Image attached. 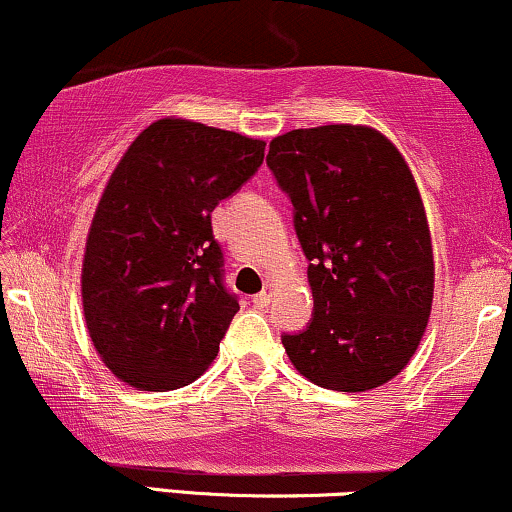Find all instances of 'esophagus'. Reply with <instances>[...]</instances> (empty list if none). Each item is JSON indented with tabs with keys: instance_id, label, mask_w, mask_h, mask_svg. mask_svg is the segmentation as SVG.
<instances>
[{
	"instance_id": "obj_1",
	"label": "esophagus",
	"mask_w": 512,
	"mask_h": 512,
	"mask_svg": "<svg viewBox=\"0 0 512 512\" xmlns=\"http://www.w3.org/2000/svg\"><path fill=\"white\" fill-rule=\"evenodd\" d=\"M271 293H274V286H271V283H267V286H264L262 293H257L255 297H252V302H255V307H260V309L269 307V302H271Z\"/></svg>"
}]
</instances>
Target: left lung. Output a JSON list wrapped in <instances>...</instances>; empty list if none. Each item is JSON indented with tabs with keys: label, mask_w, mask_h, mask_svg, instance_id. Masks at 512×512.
Listing matches in <instances>:
<instances>
[{
	"label": "left lung",
	"mask_w": 512,
	"mask_h": 512,
	"mask_svg": "<svg viewBox=\"0 0 512 512\" xmlns=\"http://www.w3.org/2000/svg\"><path fill=\"white\" fill-rule=\"evenodd\" d=\"M293 203L314 295L309 326L283 335L288 359L326 390L366 392L409 364L435 293L430 226L390 139L364 125L293 129L269 144Z\"/></svg>",
	"instance_id": "8db88e82"
}]
</instances>
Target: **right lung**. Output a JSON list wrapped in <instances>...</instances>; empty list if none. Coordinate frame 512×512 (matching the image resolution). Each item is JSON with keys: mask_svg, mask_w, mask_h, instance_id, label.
<instances>
[{"mask_svg": "<svg viewBox=\"0 0 512 512\" xmlns=\"http://www.w3.org/2000/svg\"><path fill=\"white\" fill-rule=\"evenodd\" d=\"M264 141L163 118L115 167L82 260L89 338L122 383L167 392L193 383L238 312L224 286L212 210L264 160Z\"/></svg>", "mask_w": 512, "mask_h": 512, "instance_id": "obj_1", "label": "right lung"}]
</instances>
